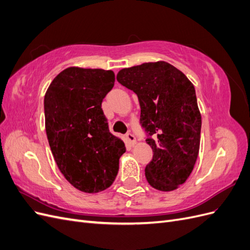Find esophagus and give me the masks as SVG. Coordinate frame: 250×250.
<instances>
[{"instance_id":"esophagus-1","label":"esophagus","mask_w":250,"mask_h":250,"mask_svg":"<svg viewBox=\"0 0 250 250\" xmlns=\"http://www.w3.org/2000/svg\"><path fill=\"white\" fill-rule=\"evenodd\" d=\"M126 140H127V142H128V143H129V144H130V145H132V146L134 145V144H135V143H137V140H135V138H134V135H133L132 133H130V132H129V133H127V134H126Z\"/></svg>"}]
</instances>
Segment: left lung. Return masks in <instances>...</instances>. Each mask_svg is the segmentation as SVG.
<instances>
[{
  "label": "left lung",
  "instance_id": "obj_1",
  "mask_svg": "<svg viewBox=\"0 0 250 250\" xmlns=\"http://www.w3.org/2000/svg\"><path fill=\"white\" fill-rule=\"evenodd\" d=\"M117 80L139 98L140 121L153 151L145 168L147 181L158 191L176 190L190 176L199 153L201 115L193 83L166 62L122 69Z\"/></svg>",
  "mask_w": 250,
  "mask_h": 250
}]
</instances>
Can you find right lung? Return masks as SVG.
I'll use <instances>...</instances> for the list:
<instances>
[{
    "label": "right lung",
    "instance_id": "add662e5",
    "mask_svg": "<svg viewBox=\"0 0 250 250\" xmlns=\"http://www.w3.org/2000/svg\"><path fill=\"white\" fill-rule=\"evenodd\" d=\"M115 73L70 66L53 79L44 95L51 151L65 179L84 193L106 190L119 171L123 141L111 134L101 108Z\"/></svg>",
    "mask_w": 250,
    "mask_h": 250
}]
</instances>
